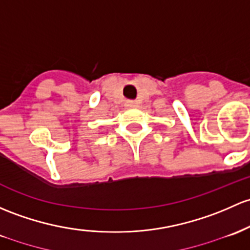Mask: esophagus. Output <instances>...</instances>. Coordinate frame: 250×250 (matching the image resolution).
I'll return each instance as SVG.
<instances>
[{"label":"esophagus","instance_id":"1","mask_svg":"<svg viewBox=\"0 0 250 250\" xmlns=\"http://www.w3.org/2000/svg\"><path fill=\"white\" fill-rule=\"evenodd\" d=\"M136 105H138V102H136V101H128V102H127V106H128V107L136 106Z\"/></svg>","mask_w":250,"mask_h":250}]
</instances>
